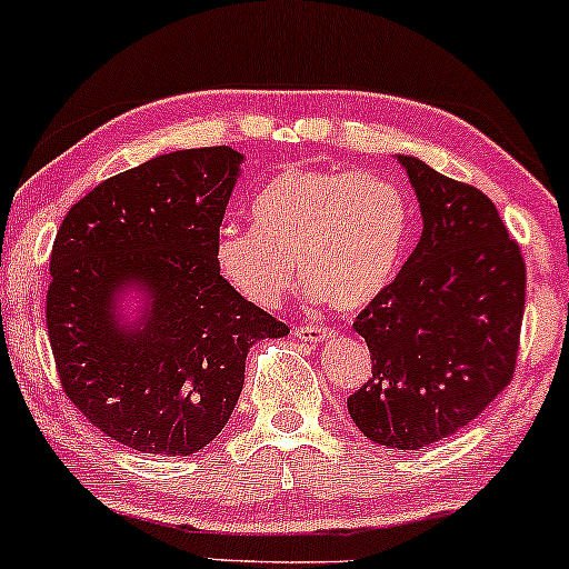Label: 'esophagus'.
Masks as SVG:
<instances>
[{"instance_id":"34e87169","label":"esophagus","mask_w":569,"mask_h":569,"mask_svg":"<svg viewBox=\"0 0 569 569\" xmlns=\"http://www.w3.org/2000/svg\"><path fill=\"white\" fill-rule=\"evenodd\" d=\"M295 337L302 339V341H323L331 337V329H326V326H318V323H308V326H295Z\"/></svg>"}]
</instances>
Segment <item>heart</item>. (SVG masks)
Returning <instances> with one entry per match:
<instances>
[{
    "label": "heart",
    "instance_id": "heart-1",
    "mask_svg": "<svg viewBox=\"0 0 569 569\" xmlns=\"http://www.w3.org/2000/svg\"><path fill=\"white\" fill-rule=\"evenodd\" d=\"M409 217L407 191L391 178L292 168L256 193L253 228H222L214 261L224 282L256 306L282 302L300 267L316 298L355 310L391 282Z\"/></svg>",
    "mask_w": 569,
    "mask_h": 569
}]
</instances>
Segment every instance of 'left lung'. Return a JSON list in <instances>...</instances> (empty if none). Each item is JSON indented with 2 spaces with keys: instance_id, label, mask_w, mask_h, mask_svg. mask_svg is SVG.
I'll return each instance as SVG.
<instances>
[{
  "instance_id": "1",
  "label": "left lung",
  "mask_w": 569,
  "mask_h": 569,
  "mask_svg": "<svg viewBox=\"0 0 569 569\" xmlns=\"http://www.w3.org/2000/svg\"><path fill=\"white\" fill-rule=\"evenodd\" d=\"M422 209V238L355 318L372 376L347 399L378 446L419 450L477 419L512 380L526 261L492 199L399 154Z\"/></svg>"
}]
</instances>
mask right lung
<instances>
[{
  "label": "right lung",
  "mask_w": 569,
  "mask_h": 569,
  "mask_svg": "<svg viewBox=\"0 0 569 569\" xmlns=\"http://www.w3.org/2000/svg\"><path fill=\"white\" fill-rule=\"evenodd\" d=\"M240 160L230 147L147 160L84 193L53 240L46 326L61 388L92 427L139 453L209 446L243 391L248 349L290 333L217 269ZM134 281L151 308L123 330L112 298Z\"/></svg>",
  "instance_id": "1"
}]
</instances>
